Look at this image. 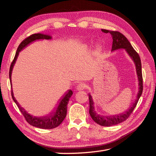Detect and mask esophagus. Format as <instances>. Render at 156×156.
<instances>
[{"instance_id":"esophagus-1","label":"esophagus","mask_w":156,"mask_h":156,"mask_svg":"<svg viewBox=\"0 0 156 156\" xmlns=\"http://www.w3.org/2000/svg\"><path fill=\"white\" fill-rule=\"evenodd\" d=\"M87 87V85L84 83H80L77 85V87H76V89H77V90H83Z\"/></svg>"}]
</instances>
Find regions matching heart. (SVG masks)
Wrapping results in <instances>:
<instances>
[{
	"instance_id": "b5f03b06",
	"label": "heart",
	"mask_w": 156,
	"mask_h": 156,
	"mask_svg": "<svg viewBox=\"0 0 156 156\" xmlns=\"http://www.w3.org/2000/svg\"><path fill=\"white\" fill-rule=\"evenodd\" d=\"M102 51V46L101 44H97L95 48V54L99 55Z\"/></svg>"
}]
</instances>
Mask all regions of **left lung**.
I'll list each match as a JSON object with an SVG mask.
<instances>
[{"mask_svg": "<svg viewBox=\"0 0 156 156\" xmlns=\"http://www.w3.org/2000/svg\"><path fill=\"white\" fill-rule=\"evenodd\" d=\"M102 31L107 34H111L112 37V51H114L120 49H125L127 51L128 55L133 61L136 68V72L139 81V92L137 95V98L132 105L131 107L129 108L127 111H126L124 113H121L117 115H110L105 116L98 114L96 112L94 106V101L92 100V97L90 94H88L89 97V104H90V109H89V113L90 117L93 119V121L97 122V124L105 127H110V126L115 125L121 123V122L127 120V119L130 116L132 112L134 110L135 107L138 102L139 99L142 94L143 92V78H142V72H141V63L140 57L133 48L132 47L130 42L125 36L119 31H112L106 30V29H102Z\"/></svg>", "mask_w": 156, "mask_h": 156, "instance_id": "left-lung-1", "label": "left lung"}]
</instances>
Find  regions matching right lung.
I'll return each mask as SVG.
<instances>
[{
	"instance_id": "obj_1",
	"label": "right lung",
	"mask_w": 156,
	"mask_h": 156,
	"mask_svg": "<svg viewBox=\"0 0 156 156\" xmlns=\"http://www.w3.org/2000/svg\"><path fill=\"white\" fill-rule=\"evenodd\" d=\"M51 37L49 35H45L42 34H33L24 39L17 48V50L16 51L15 56L13 59L12 62L11 63V67L9 69V78L10 82H11V89H12V83H11V74L12 72L13 67H14L15 62L16 61V59L19 55V52L21 51L22 49L27 47L28 45H29L33 41H35L36 40H39V39H51ZM73 94V92L71 90H69L68 92L61 99L60 101L59 102V105L58 107L56 108L55 111L51 113V115H49L47 116H43V117H35V116H33L30 114L28 113V112L26 111L24 108H23L21 105L19 104L17 101L16 100L14 94H13L12 89L11 90V95L13 101L17 105L19 109L22 112V114L24 116L26 121H27L29 124L31 125L34 127H36L40 129H50L57 127L58 126L60 125L62 121L64 120V119L66 117V114H67V105L68 103V101L69 98L72 97Z\"/></svg>"
}]
</instances>
